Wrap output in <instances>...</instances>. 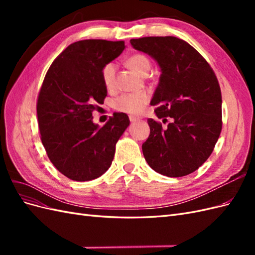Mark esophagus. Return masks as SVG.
Segmentation results:
<instances>
[{"mask_svg": "<svg viewBox=\"0 0 255 255\" xmlns=\"http://www.w3.org/2000/svg\"><path fill=\"white\" fill-rule=\"evenodd\" d=\"M138 120H140L139 117H135V116H129V121L130 122H136Z\"/></svg>", "mask_w": 255, "mask_h": 255, "instance_id": "1", "label": "esophagus"}]
</instances>
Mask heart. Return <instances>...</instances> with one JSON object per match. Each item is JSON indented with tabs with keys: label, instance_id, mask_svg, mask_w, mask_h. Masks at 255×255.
Listing matches in <instances>:
<instances>
[{
	"label": "heart",
	"instance_id": "b5f03b06",
	"mask_svg": "<svg viewBox=\"0 0 255 255\" xmlns=\"http://www.w3.org/2000/svg\"><path fill=\"white\" fill-rule=\"evenodd\" d=\"M128 65L134 71L141 75L148 74L151 68V61L143 54H134L128 59ZM116 72H117V65L114 61H110L103 66L101 70V78L106 89L112 90L116 84ZM150 96L148 92L140 91L134 94H125L115 100V109L130 115L140 114L144 106L148 104Z\"/></svg>",
	"mask_w": 255,
	"mask_h": 255
}]
</instances>
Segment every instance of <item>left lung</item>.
I'll list each match as a JSON object with an SVG mask.
<instances>
[{"label":"left lung","mask_w":255,"mask_h":255,"mask_svg":"<svg viewBox=\"0 0 255 255\" xmlns=\"http://www.w3.org/2000/svg\"><path fill=\"white\" fill-rule=\"evenodd\" d=\"M160 68L151 105L161 123L148 119L150 135L142 153L156 172L180 177L196 171L210 157L222 128L221 91L204 57L180 38L143 37L129 40Z\"/></svg>","instance_id":"left-lung-1"}]
</instances>
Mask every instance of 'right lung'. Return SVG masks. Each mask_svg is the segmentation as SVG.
Listing matches in <instances>:
<instances>
[{
	"label": "right lung",
	"instance_id": "1",
	"mask_svg": "<svg viewBox=\"0 0 255 255\" xmlns=\"http://www.w3.org/2000/svg\"><path fill=\"white\" fill-rule=\"evenodd\" d=\"M125 48V41H76L45 74L37 101L40 138L52 164L68 179L91 181L109 170L116 143L129 126L125 113H115L102 128L92 122V112L107 96L102 68Z\"/></svg>",
	"mask_w": 255,
	"mask_h": 255
}]
</instances>
